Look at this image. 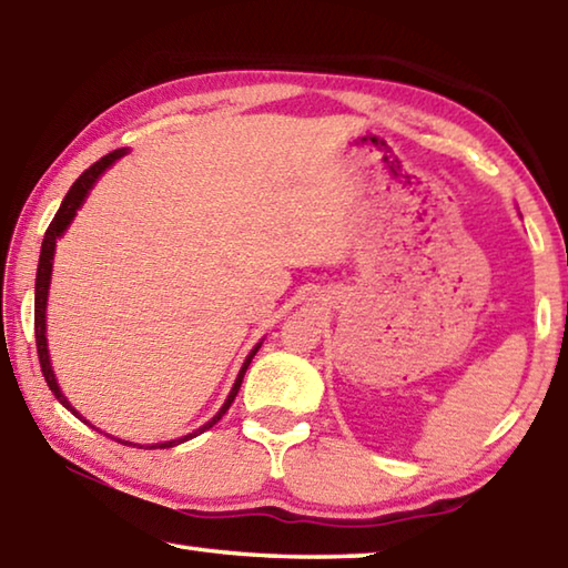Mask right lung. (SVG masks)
Wrapping results in <instances>:
<instances>
[{
	"instance_id": "right-lung-1",
	"label": "right lung",
	"mask_w": 568,
	"mask_h": 568,
	"mask_svg": "<svg viewBox=\"0 0 568 568\" xmlns=\"http://www.w3.org/2000/svg\"><path fill=\"white\" fill-rule=\"evenodd\" d=\"M124 152H128V150H114V152H110V155H104L102 160L94 162L92 168L84 170L82 175L74 180V185H72V187H70V192H67V195H64L62 205H60V210H57V215H54V220H52V223H50V227H47L44 240H42L40 265H37V281H34V338H37V355H40L42 376H44V381H47V386H50V390L54 393L57 400H60L67 410H72L77 418H82V416H80V413H77V410L70 406V400H67V398L62 396L60 386H57V378H54V371H52V363H50V351H47V335H44V333H47V321H44V315H47V293H50V277H52L54 245H57V237H60V235L64 233V230L70 227L72 217L77 215V210H80V205L84 203V197H88V192L92 190L94 182H98V178L102 175V172L108 170L114 160H120V158L124 155ZM257 348H261V343H257L255 348L250 351V355H247L245 363H243V368H240V373H237V381H235L233 390H230L227 400L223 403V408L217 410V416H213V420H207L203 428L195 430V434H190V436H185V438H178V440H165V444H158V446H160V448H172V446L182 444V440H187V438H195L197 434H203V430L213 428L215 423H217L220 418H223L225 413H227L230 403L235 400L237 390H240V383H243V376H245L247 365H250V361H253V355L257 353ZM84 423H88V420H84ZM122 444H124V446H130L128 440H122ZM158 446H148V448H158ZM140 448H142V446H140Z\"/></svg>"
}]
</instances>
